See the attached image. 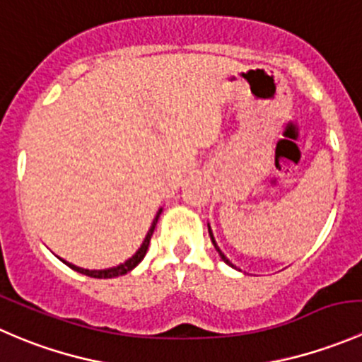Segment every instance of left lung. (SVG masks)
I'll list each match as a JSON object with an SVG mask.
<instances>
[{"label":"left lung","mask_w":362,"mask_h":362,"mask_svg":"<svg viewBox=\"0 0 362 362\" xmlns=\"http://www.w3.org/2000/svg\"><path fill=\"white\" fill-rule=\"evenodd\" d=\"M208 233H210V238H211V243H214L215 250H217V252H218V255H221V259H222V261H224V262H226V264H229V266H231V268L238 269V268H236V266H235V264H233V262H231V261H229V259H228V257H226V255H224V252H222L221 249H218L217 242H215V236H214V233H211V228H210V224H208Z\"/></svg>","instance_id":"left-lung-1"}]
</instances>
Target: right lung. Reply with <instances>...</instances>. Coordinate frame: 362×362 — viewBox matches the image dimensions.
<instances>
[{
    "label": "right lung",
    "instance_id": "1",
    "mask_svg": "<svg viewBox=\"0 0 362 362\" xmlns=\"http://www.w3.org/2000/svg\"><path fill=\"white\" fill-rule=\"evenodd\" d=\"M160 211H163V208H159V210H158V214H156L154 221H152V224H151V229H148V231H147V235H145L144 242H141V245H140V249H138L136 252H134V254L131 255V257L127 259V261L120 262V264L113 266V268H107V269H86V268H80V266H75V264H71V262L64 261V259H61V257H59V259H61V261L64 262V264L69 266V268H71V269H75L76 273H82V275L93 276V279H113V276L126 275V273H129L131 269H134V268H136L138 264H140L141 261H144L145 254H147V250H148V243H151L152 233H154V229H156V224H158V218H159Z\"/></svg>",
    "mask_w": 362,
    "mask_h": 362
}]
</instances>
